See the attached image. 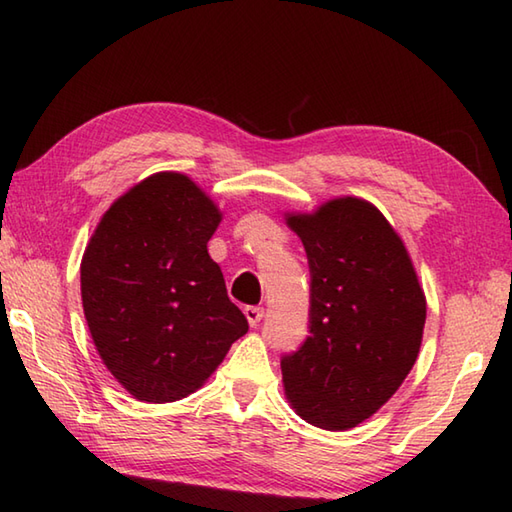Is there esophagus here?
Listing matches in <instances>:
<instances>
[{
    "label": "esophagus",
    "instance_id": "esophagus-1",
    "mask_svg": "<svg viewBox=\"0 0 512 512\" xmlns=\"http://www.w3.org/2000/svg\"><path fill=\"white\" fill-rule=\"evenodd\" d=\"M244 314H246L248 323L255 328V325L264 319V308H259V306H246V308H244Z\"/></svg>",
    "mask_w": 512,
    "mask_h": 512
}]
</instances>
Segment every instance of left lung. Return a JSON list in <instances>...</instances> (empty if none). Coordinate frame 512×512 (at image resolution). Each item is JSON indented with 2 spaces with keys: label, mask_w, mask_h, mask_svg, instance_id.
I'll use <instances>...</instances> for the list:
<instances>
[{
  "label": "left lung",
  "mask_w": 512,
  "mask_h": 512,
  "mask_svg": "<svg viewBox=\"0 0 512 512\" xmlns=\"http://www.w3.org/2000/svg\"><path fill=\"white\" fill-rule=\"evenodd\" d=\"M288 224L308 255L310 336L281 356L286 396L314 427L352 429L411 372L427 301L405 244L369 202L339 198Z\"/></svg>",
  "instance_id": "8db88e82"
}]
</instances>
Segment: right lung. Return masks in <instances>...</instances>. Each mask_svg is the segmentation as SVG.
<instances>
[{
	"mask_svg": "<svg viewBox=\"0 0 512 512\" xmlns=\"http://www.w3.org/2000/svg\"><path fill=\"white\" fill-rule=\"evenodd\" d=\"M220 220L187 176L162 171L118 198L85 248V321L107 369L138 400L193 394L248 332L206 250Z\"/></svg>",
	"mask_w": 512,
	"mask_h": 512,
	"instance_id": "add662e5",
	"label": "right lung"
}]
</instances>
